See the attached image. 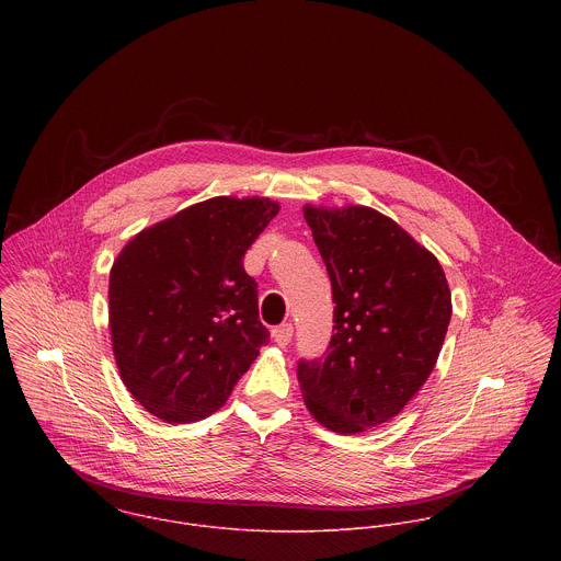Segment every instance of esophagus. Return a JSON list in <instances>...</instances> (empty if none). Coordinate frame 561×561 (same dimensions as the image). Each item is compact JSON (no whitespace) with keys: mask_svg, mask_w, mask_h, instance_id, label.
Instances as JSON below:
<instances>
[{"mask_svg":"<svg viewBox=\"0 0 561 561\" xmlns=\"http://www.w3.org/2000/svg\"><path fill=\"white\" fill-rule=\"evenodd\" d=\"M291 336H294V325L287 321V323H280V325H276V328H272V339L280 345V347H285V345H289L291 343Z\"/></svg>","mask_w":561,"mask_h":561,"instance_id":"34e87169","label":"esophagus"}]
</instances>
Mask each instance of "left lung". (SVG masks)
Masks as SVG:
<instances>
[{
  "mask_svg": "<svg viewBox=\"0 0 561 561\" xmlns=\"http://www.w3.org/2000/svg\"><path fill=\"white\" fill-rule=\"evenodd\" d=\"M325 263L334 325L321 358L298 360L309 412L336 434L398 416L430 378L451 320L438 259L369 207H305Z\"/></svg>",
  "mask_w": 561,
  "mask_h": 561,
  "instance_id": "obj_1",
  "label": "left lung"
}]
</instances>
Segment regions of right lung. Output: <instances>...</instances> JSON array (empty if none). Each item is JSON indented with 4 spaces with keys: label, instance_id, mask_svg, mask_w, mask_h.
Masks as SVG:
<instances>
[{
    "label": "right lung",
    "instance_id": "right-lung-1",
    "mask_svg": "<svg viewBox=\"0 0 561 561\" xmlns=\"http://www.w3.org/2000/svg\"><path fill=\"white\" fill-rule=\"evenodd\" d=\"M278 203L218 196L145 229L110 272V332L129 393L168 423L205 419L270 343L243 254Z\"/></svg>",
    "mask_w": 561,
    "mask_h": 561
}]
</instances>
